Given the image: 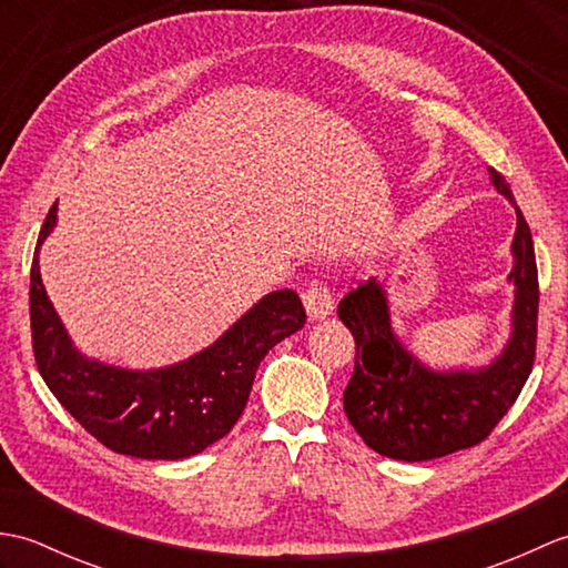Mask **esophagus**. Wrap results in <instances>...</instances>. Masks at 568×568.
<instances>
[{"label": "esophagus", "instance_id": "1", "mask_svg": "<svg viewBox=\"0 0 568 568\" xmlns=\"http://www.w3.org/2000/svg\"><path fill=\"white\" fill-rule=\"evenodd\" d=\"M303 303H305V310H307V317L310 320H324L329 317L334 312V297L332 293L324 287L322 283H310V287L303 295Z\"/></svg>", "mask_w": 568, "mask_h": 568}]
</instances>
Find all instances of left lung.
<instances>
[{
    "mask_svg": "<svg viewBox=\"0 0 568 568\" xmlns=\"http://www.w3.org/2000/svg\"><path fill=\"white\" fill-rule=\"evenodd\" d=\"M490 183L517 214L513 236L515 287L510 336L480 368H432L395 334L388 293L371 277L339 303V320L356 339L354 376L344 413L373 452L397 462H429L484 442L520 395L537 346V261L532 234L505 178L488 168Z\"/></svg>",
    "mask_w": 568,
    "mask_h": 568,
    "instance_id": "obj_1",
    "label": "left lung"
}]
</instances>
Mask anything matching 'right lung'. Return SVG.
Segmentation results:
<instances>
[{"instance_id": "add662e5", "label": "right lung", "mask_w": 568, "mask_h": 568, "mask_svg": "<svg viewBox=\"0 0 568 568\" xmlns=\"http://www.w3.org/2000/svg\"><path fill=\"white\" fill-rule=\"evenodd\" d=\"M58 224V204L41 226L31 263V339L48 388L94 439L116 454L178 462L220 442L236 425L261 361L303 329L295 291H275L244 312L220 339L173 366L134 371L84 356L45 295L39 251Z\"/></svg>"}]
</instances>
